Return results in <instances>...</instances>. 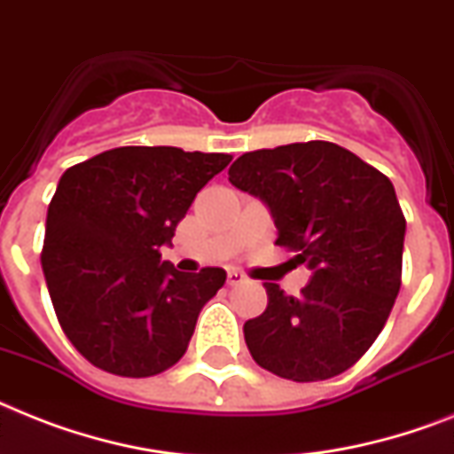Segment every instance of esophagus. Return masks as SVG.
<instances>
[{
  "mask_svg": "<svg viewBox=\"0 0 454 454\" xmlns=\"http://www.w3.org/2000/svg\"><path fill=\"white\" fill-rule=\"evenodd\" d=\"M226 279L231 286H238V285H242V282H247V275L242 270H238V268H231L226 275Z\"/></svg>",
  "mask_w": 454,
  "mask_h": 454,
  "instance_id": "esophagus-1",
  "label": "esophagus"
}]
</instances>
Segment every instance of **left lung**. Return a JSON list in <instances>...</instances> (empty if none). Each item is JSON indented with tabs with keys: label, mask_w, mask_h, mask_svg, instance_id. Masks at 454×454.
Returning <instances> with one entry per match:
<instances>
[{
	"label": "left lung",
	"mask_w": 454,
	"mask_h": 454,
	"mask_svg": "<svg viewBox=\"0 0 454 454\" xmlns=\"http://www.w3.org/2000/svg\"><path fill=\"white\" fill-rule=\"evenodd\" d=\"M228 179L270 207L275 245L312 270L301 296L263 285L268 308L245 322L254 361L294 382L340 375L366 355L399 296L406 216L392 182L319 139L242 153Z\"/></svg>",
	"instance_id": "obj_1"
}]
</instances>
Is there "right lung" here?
<instances>
[{
	"label": "right lung",
	"mask_w": 454,
	"mask_h": 454,
	"mask_svg": "<svg viewBox=\"0 0 454 454\" xmlns=\"http://www.w3.org/2000/svg\"><path fill=\"white\" fill-rule=\"evenodd\" d=\"M231 158L119 146L60 176L48 205L42 268L62 331L93 366L151 378L184 356L226 270L179 272L160 261V247Z\"/></svg>",
	"instance_id": "1"
}]
</instances>
